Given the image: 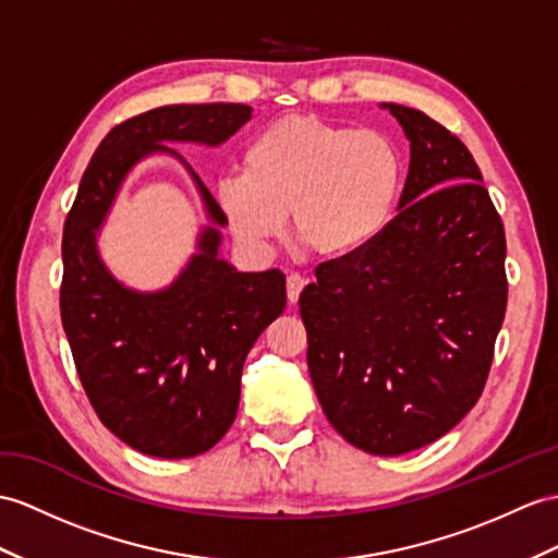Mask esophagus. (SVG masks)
Masks as SVG:
<instances>
[{
	"label": "esophagus",
	"instance_id": "obj_1",
	"mask_svg": "<svg viewBox=\"0 0 558 558\" xmlns=\"http://www.w3.org/2000/svg\"><path fill=\"white\" fill-rule=\"evenodd\" d=\"M307 279L303 275H298V271H291L287 277V293H289V301L298 303V298H301V291L305 289Z\"/></svg>",
	"mask_w": 558,
	"mask_h": 558
}]
</instances>
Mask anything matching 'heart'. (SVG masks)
I'll list each match as a JSON object with an SVG mask.
<instances>
[{
    "label": "heart",
    "instance_id": "1",
    "mask_svg": "<svg viewBox=\"0 0 558 558\" xmlns=\"http://www.w3.org/2000/svg\"><path fill=\"white\" fill-rule=\"evenodd\" d=\"M402 158L386 134L317 116H287L243 148V172L217 177L215 206L234 239L267 251L291 215L293 239L345 257L384 232L400 194Z\"/></svg>",
    "mask_w": 558,
    "mask_h": 558
}]
</instances>
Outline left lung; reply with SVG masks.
<instances>
[{
	"label": "left lung",
	"instance_id": "8db88e82",
	"mask_svg": "<svg viewBox=\"0 0 558 558\" xmlns=\"http://www.w3.org/2000/svg\"><path fill=\"white\" fill-rule=\"evenodd\" d=\"M384 106L412 148L398 215L369 246L317 265L298 303L326 418L360 450L396 457L478 402L509 283L505 225L464 142Z\"/></svg>",
	"mask_w": 558,
	"mask_h": 558
}]
</instances>
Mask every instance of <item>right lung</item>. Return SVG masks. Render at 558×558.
<instances>
[{
  "mask_svg": "<svg viewBox=\"0 0 558 558\" xmlns=\"http://www.w3.org/2000/svg\"><path fill=\"white\" fill-rule=\"evenodd\" d=\"M251 113L243 104H180L128 118L94 151L65 217L59 305L80 384L101 424L144 454L186 459L222 440L236 418L243 362L287 307V277L236 271L217 255L220 232L206 227L170 289L137 293L108 275L94 239L140 158L170 151L162 142L222 144ZM194 180L213 222L225 225Z\"/></svg>",
  "mask_w": 558,
  "mask_h": 558,
  "instance_id": "right-lung-1",
  "label": "right lung"
}]
</instances>
